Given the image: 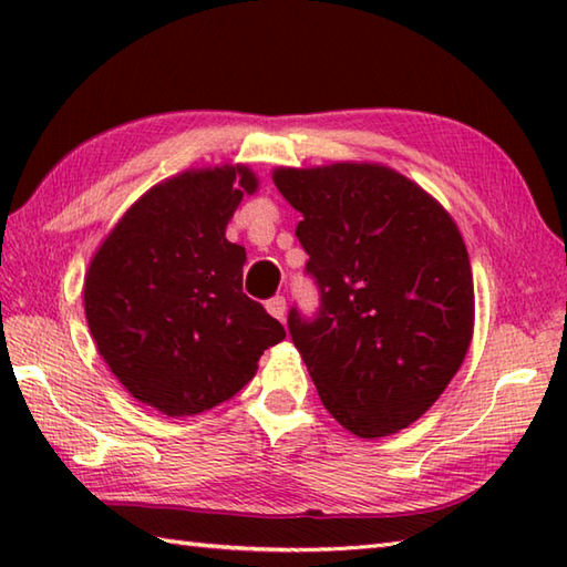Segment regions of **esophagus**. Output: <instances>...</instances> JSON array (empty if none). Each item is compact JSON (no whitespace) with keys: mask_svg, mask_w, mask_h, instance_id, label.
<instances>
[{"mask_svg":"<svg viewBox=\"0 0 567 567\" xmlns=\"http://www.w3.org/2000/svg\"><path fill=\"white\" fill-rule=\"evenodd\" d=\"M265 309H268V315L275 317L277 321H285V311H287V302L285 297H272L265 302Z\"/></svg>","mask_w":567,"mask_h":567,"instance_id":"esophagus-1","label":"esophagus"}]
</instances>
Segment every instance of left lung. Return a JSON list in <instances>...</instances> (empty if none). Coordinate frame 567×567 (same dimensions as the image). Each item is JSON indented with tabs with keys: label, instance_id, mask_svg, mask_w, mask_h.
Returning <instances> with one entry per match:
<instances>
[{
	"label": "left lung",
	"instance_id": "1",
	"mask_svg": "<svg viewBox=\"0 0 567 567\" xmlns=\"http://www.w3.org/2000/svg\"><path fill=\"white\" fill-rule=\"evenodd\" d=\"M302 214L321 309L290 311V336L323 406L360 439L406 429L461 370L475 290L453 216L414 179L380 163L277 167Z\"/></svg>",
	"mask_w": 567,
	"mask_h": 567
}]
</instances>
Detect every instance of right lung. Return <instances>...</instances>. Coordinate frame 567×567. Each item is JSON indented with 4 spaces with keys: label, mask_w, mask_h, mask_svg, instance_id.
<instances>
[{
    "label": "right lung",
    "mask_w": 567,
    "mask_h": 567,
    "mask_svg": "<svg viewBox=\"0 0 567 567\" xmlns=\"http://www.w3.org/2000/svg\"><path fill=\"white\" fill-rule=\"evenodd\" d=\"M248 165L167 177L124 212L84 272V317L128 394L165 416H192L244 390L282 323L244 295L246 248L226 238Z\"/></svg>",
    "instance_id": "right-lung-1"
}]
</instances>
